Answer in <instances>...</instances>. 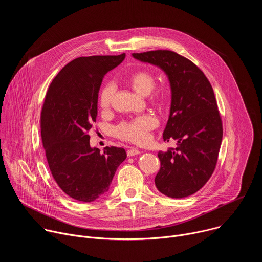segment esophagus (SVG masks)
<instances>
[{"instance_id": "esophagus-1", "label": "esophagus", "mask_w": 262, "mask_h": 262, "mask_svg": "<svg viewBox=\"0 0 262 262\" xmlns=\"http://www.w3.org/2000/svg\"><path fill=\"white\" fill-rule=\"evenodd\" d=\"M137 155H140V150L137 148H130L127 150V157H135Z\"/></svg>"}]
</instances>
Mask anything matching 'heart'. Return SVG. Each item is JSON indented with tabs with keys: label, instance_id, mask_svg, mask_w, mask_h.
I'll return each instance as SVG.
<instances>
[{
	"label": "heart",
	"instance_id": "heart-1",
	"mask_svg": "<svg viewBox=\"0 0 262 262\" xmlns=\"http://www.w3.org/2000/svg\"><path fill=\"white\" fill-rule=\"evenodd\" d=\"M130 85L133 89L141 95H147L155 87L156 79L151 73L147 71H139L130 77ZM115 93V85L106 84L99 95V105L102 110L110 107L112 99ZM158 125V120L150 114L141 115L130 121L123 122L116 128V134L119 138L134 143L142 144L149 140V132Z\"/></svg>",
	"mask_w": 262,
	"mask_h": 262
}]
</instances>
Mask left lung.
<instances>
[{
	"instance_id": "left-lung-1",
	"label": "left lung",
	"mask_w": 262,
	"mask_h": 262,
	"mask_svg": "<svg viewBox=\"0 0 262 262\" xmlns=\"http://www.w3.org/2000/svg\"><path fill=\"white\" fill-rule=\"evenodd\" d=\"M133 57L161 68L171 88L170 114L163 139L175 140L177 147L159 152L161 169L156 186L171 198L191 196L210 178L223 138L212 87L192 61L174 52L134 53Z\"/></svg>"
}]
</instances>
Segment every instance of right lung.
<instances>
[{
	"mask_svg": "<svg viewBox=\"0 0 262 262\" xmlns=\"http://www.w3.org/2000/svg\"><path fill=\"white\" fill-rule=\"evenodd\" d=\"M125 54L80 57L53 80L41 111V138L52 175L61 190L82 202L108 191L115 172L126 159L123 148L90 146L88 132L96 121L98 92L105 74Z\"/></svg>",
	"mask_w": 262,
	"mask_h": 262,
	"instance_id": "add662e5",
	"label": "right lung"
}]
</instances>
